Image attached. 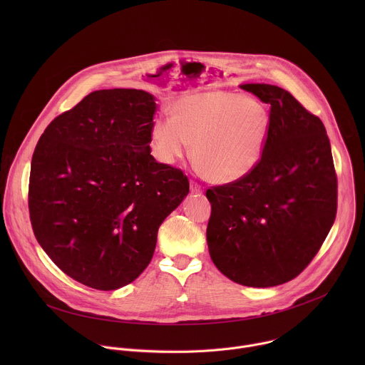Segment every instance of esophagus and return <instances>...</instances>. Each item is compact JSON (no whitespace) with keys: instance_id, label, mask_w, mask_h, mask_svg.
Masks as SVG:
<instances>
[{"instance_id":"obj_1","label":"esophagus","mask_w":365,"mask_h":365,"mask_svg":"<svg viewBox=\"0 0 365 365\" xmlns=\"http://www.w3.org/2000/svg\"><path fill=\"white\" fill-rule=\"evenodd\" d=\"M190 190L193 192V193H202V186L197 183V182H190Z\"/></svg>"}]
</instances>
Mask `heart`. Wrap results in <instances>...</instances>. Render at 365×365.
Segmentation results:
<instances>
[{
	"mask_svg": "<svg viewBox=\"0 0 365 365\" xmlns=\"http://www.w3.org/2000/svg\"><path fill=\"white\" fill-rule=\"evenodd\" d=\"M172 117L151 125L158 159L172 165L192 145L199 172L212 182L231 183L248 175L262 159L269 135V113L258 99L224 89L180 95Z\"/></svg>",
	"mask_w": 365,
	"mask_h": 365,
	"instance_id": "heart-1",
	"label": "heart"
}]
</instances>
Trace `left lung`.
I'll list each match as a JSON object with an SVG mask.
<instances>
[{
	"mask_svg": "<svg viewBox=\"0 0 365 365\" xmlns=\"http://www.w3.org/2000/svg\"><path fill=\"white\" fill-rule=\"evenodd\" d=\"M270 103L269 135L244 178L206 190L207 248L217 269L248 287L290 282L314 259L336 215L338 182L324 123L287 91L240 85Z\"/></svg>",
	"mask_w": 365,
	"mask_h": 365,
	"instance_id": "8db88e82",
	"label": "left lung"
}]
</instances>
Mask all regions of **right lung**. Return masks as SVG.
I'll use <instances>...</instances> for the list:
<instances>
[{"label":"right lung","instance_id":"add662e5","mask_svg":"<svg viewBox=\"0 0 365 365\" xmlns=\"http://www.w3.org/2000/svg\"><path fill=\"white\" fill-rule=\"evenodd\" d=\"M155 98L102 89L51 121L31 159L29 211L46 254L98 290L134 282L166 217L189 193L182 170L150 154Z\"/></svg>","mask_w":365,"mask_h":365}]
</instances>
